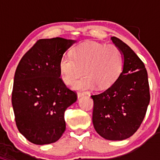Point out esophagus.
Instances as JSON below:
<instances>
[{
    "label": "esophagus",
    "instance_id": "obj_1",
    "mask_svg": "<svg viewBox=\"0 0 160 160\" xmlns=\"http://www.w3.org/2000/svg\"><path fill=\"white\" fill-rule=\"evenodd\" d=\"M84 95H85V94H84V93H82V92H78V98H81V97L84 96Z\"/></svg>",
    "mask_w": 160,
    "mask_h": 160
}]
</instances>
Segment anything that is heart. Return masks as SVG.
Returning <instances> with one entry per match:
<instances>
[{"label":"heart","instance_id":"b5f03b06","mask_svg":"<svg viewBox=\"0 0 160 160\" xmlns=\"http://www.w3.org/2000/svg\"><path fill=\"white\" fill-rule=\"evenodd\" d=\"M122 66V55L118 47L87 41L76 46L71 56L62 57L59 71L67 85H73L83 71L85 75L74 84V89L86 91L96 86L104 88L112 85L120 77Z\"/></svg>","mask_w":160,"mask_h":160}]
</instances>
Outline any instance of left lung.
I'll return each mask as SVG.
<instances>
[{"label": "left lung", "instance_id": "1", "mask_svg": "<svg viewBox=\"0 0 160 160\" xmlns=\"http://www.w3.org/2000/svg\"><path fill=\"white\" fill-rule=\"evenodd\" d=\"M111 40L121 50L123 68L108 89L91 95L92 122L102 138L122 141L131 137L144 120L150 98L149 82L144 63L135 52L119 38Z\"/></svg>", "mask_w": 160, "mask_h": 160}]
</instances>
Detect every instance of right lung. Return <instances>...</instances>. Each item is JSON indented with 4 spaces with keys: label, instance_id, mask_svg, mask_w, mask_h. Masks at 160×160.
I'll list each match as a JSON object with an SVG mask.
<instances>
[{
    "label": "right lung",
    "instance_id": "right-lung-1",
    "mask_svg": "<svg viewBox=\"0 0 160 160\" xmlns=\"http://www.w3.org/2000/svg\"><path fill=\"white\" fill-rule=\"evenodd\" d=\"M76 42L62 38L40 39L16 68L12 93L16 123L33 144L54 143L65 132L64 113L78 97L60 78L59 62Z\"/></svg>",
    "mask_w": 160,
    "mask_h": 160
}]
</instances>
